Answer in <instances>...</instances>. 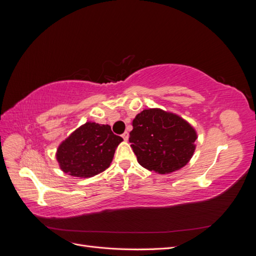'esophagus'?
<instances>
[{
	"instance_id": "34e87169",
	"label": "esophagus",
	"mask_w": 256,
	"mask_h": 256,
	"mask_svg": "<svg viewBox=\"0 0 256 256\" xmlns=\"http://www.w3.org/2000/svg\"><path fill=\"white\" fill-rule=\"evenodd\" d=\"M122 138H124V140H125V141H127V140H128V138H129V134L127 132V131H125V132H124V134H122Z\"/></svg>"
}]
</instances>
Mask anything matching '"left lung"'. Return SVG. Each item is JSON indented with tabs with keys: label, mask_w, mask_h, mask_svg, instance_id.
<instances>
[{
	"label": "left lung",
	"mask_w": 256,
	"mask_h": 256,
	"mask_svg": "<svg viewBox=\"0 0 256 256\" xmlns=\"http://www.w3.org/2000/svg\"><path fill=\"white\" fill-rule=\"evenodd\" d=\"M131 143L138 162L159 174L188 164L196 150V132L180 116L160 109L143 110L132 120Z\"/></svg>",
	"instance_id": "8db88e82"
}]
</instances>
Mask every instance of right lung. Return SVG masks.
<instances>
[{
    "label": "right lung",
    "instance_id": "right-lung-1",
    "mask_svg": "<svg viewBox=\"0 0 256 256\" xmlns=\"http://www.w3.org/2000/svg\"><path fill=\"white\" fill-rule=\"evenodd\" d=\"M122 138L109 125L88 122L58 146L56 159L62 171L74 177L88 178L110 166L116 147Z\"/></svg>",
    "mask_w": 256,
    "mask_h": 256
}]
</instances>
